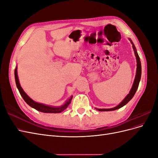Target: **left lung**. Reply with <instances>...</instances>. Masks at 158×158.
<instances>
[{
  "mask_svg": "<svg viewBox=\"0 0 158 158\" xmlns=\"http://www.w3.org/2000/svg\"><path fill=\"white\" fill-rule=\"evenodd\" d=\"M129 41H131V44L132 45V48L134 51H135V55L136 56V75H135V80H134V82L132 84V88L131 89L130 92H129V94L127 95V96L125 98L123 101L119 103L118 106H117L116 107H113V108H110V109H98V108H95L97 110L99 111H114V110H116L118 109H120L122 107H123L124 106H125V105L130 101V100L133 98L134 95H135L136 90L138 88V85H139L140 83V78H141V74H142V66H141V62L140 60V57L138 56V54L137 52L136 49L132 41L130 39V38H128Z\"/></svg>",
  "mask_w": 158,
  "mask_h": 158,
  "instance_id": "8db88e82",
  "label": "left lung"
}]
</instances>
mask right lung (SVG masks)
I'll return each mask as SVG.
<instances>
[{"label": "right lung", "mask_w": 158, "mask_h": 158, "mask_svg": "<svg viewBox=\"0 0 158 158\" xmlns=\"http://www.w3.org/2000/svg\"><path fill=\"white\" fill-rule=\"evenodd\" d=\"M14 76H15V81H16V84L17 88L19 90V92H20V95L23 99H24V101L26 102L27 105H29L30 107L32 108L36 109L37 111L43 112V113H60L63 111L64 109L68 107L69 104L71 102V100L73 99V95H71L70 98L66 101L63 105H62L60 106L59 107H54V106H47L45 104H43L41 103H38L30 98L28 95L26 94V93L23 91L22 88L21 87L20 82H19L18 76V73H17V66L14 70Z\"/></svg>", "instance_id": "add662e5"}]
</instances>
